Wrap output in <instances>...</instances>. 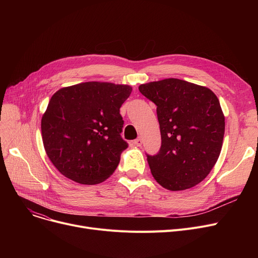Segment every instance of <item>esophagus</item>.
Returning <instances> with one entry per match:
<instances>
[{
    "mask_svg": "<svg viewBox=\"0 0 258 258\" xmlns=\"http://www.w3.org/2000/svg\"><path fill=\"white\" fill-rule=\"evenodd\" d=\"M134 145H136V146H141V145H142V139H141V138H137L136 140L134 141Z\"/></svg>",
    "mask_w": 258,
    "mask_h": 258,
    "instance_id": "obj_1",
    "label": "esophagus"
}]
</instances>
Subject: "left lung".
<instances>
[{
  "label": "left lung",
  "instance_id": "1",
  "mask_svg": "<svg viewBox=\"0 0 258 258\" xmlns=\"http://www.w3.org/2000/svg\"><path fill=\"white\" fill-rule=\"evenodd\" d=\"M139 91L157 105L162 144L157 155H146L153 177L172 191L201 183L223 145L225 117L216 95L177 78L144 84Z\"/></svg>",
  "mask_w": 258,
  "mask_h": 258
}]
</instances>
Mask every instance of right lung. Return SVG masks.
<instances>
[{"instance_id": "right-lung-1", "label": "right lung", "mask_w": 258, "mask_h": 258, "mask_svg": "<svg viewBox=\"0 0 258 258\" xmlns=\"http://www.w3.org/2000/svg\"><path fill=\"white\" fill-rule=\"evenodd\" d=\"M132 87L89 81L54 93L42 118V137L52 164L64 177L94 185L117 168L127 143L120 107Z\"/></svg>"}]
</instances>
